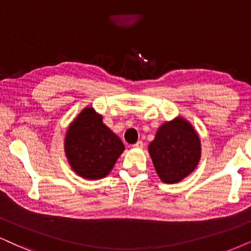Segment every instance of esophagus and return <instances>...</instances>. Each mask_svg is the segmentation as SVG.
Returning a JSON list of instances; mask_svg holds the SVG:
<instances>
[{"mask_svg":"<svg viewBox=\"0 0 251 251\" xmlns=\"http://www.w3.org/2000/svg\"><path fill=\"white\" fill-rule=\"evenodd\" d=\"M132 147H133V148H142V147H144V142H142V141H138V142H136V144L133 145Z\"/></svg>","mask_w":251,"mask_h":251,"instance_id":"obj_1","label":"esophagus"}]
</instances>
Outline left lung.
<instances>
[{"instance_id":"obj_1","label":"left lung","mask_w":251,"mask_h":251,"mask_svg":"<svg viewBox=\"0 0 251 251\" xmlns=\"http://www.w3.org/2000/svg\"><path fill=\"white\" fill-rule=\"evenodd\" d=\"M201 151L198 134L183 118L164 123L148 147L158 177L168 184L179 182L196 169Z\"/></svg>"}]
</instances>
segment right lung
Wrapping results in <instances>:
<instances>
[{
  "label": "right lung",
  "instance_id": "1",
  "mask_svg": "<svg viewBox=\"0 0 251 251\" xmlns=\"http://www.w3.org/2000/svg\"><path fill=\"white\" fill-rule=\"evenodd\" d=\"M124 144L103 124L102 116L85 107L68 127L65 151L72 169L88 179H100L110 173Z\"/></svg>",
  "mask_w": 251,
  "mask_h": 251
}]
</instances>
